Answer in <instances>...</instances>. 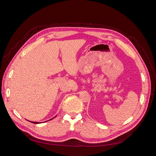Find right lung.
I'll use <instances>...</instances> for the list:
<instances>
[{
    "label": "right lung",
    "mask_w": 156,
    "mask_h": 156,
    "mask_svg": "<svg viewBox=\"0 0 156 156\" xmlns=\"http://www.w3.org/2000/svg\"><path fill=\"white\" fill-rule=\"evenodd\" d=\"M32 123H34V124H38V122H31Z\"/></svg>",
    "instance_id": "1"
}]
</instances>
